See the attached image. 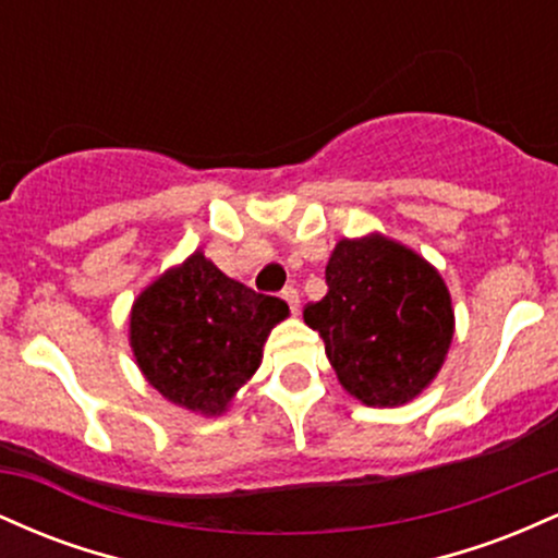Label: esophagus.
Wrapping results in <instances>:
<instances>
[{
    "mask_svg": "<svg viewBox=\"0 0 558 558\" xmlns=\"http://www.w3.org/2000/svg\"><path fill=\"white\" fill-rule=\"evenodd\" d=\"M283 301H286L288 306H291V312H293V315H299V310H301V301H299V291H296V288H291V286H288L286 291H283Z\"/></svg>",
    "mask_w": 558,
    "mask_h": 558,
    "instance_id": "1",
    "label": "esophagus"
}]
</instances>
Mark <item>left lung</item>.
Listing matches in <instances>:
<instances>
[{"mask_svg": "<svg viewBox=\"0 0 558 558\" xmlns=\"http://www.w3.org/2000/svg\"><path fill=\"white\" fill-rule=\"evenodd\" d=\"M328 293L306 304L338 383L367 407H403L435 380L453 341L451 293L414 248L383 233L341 239Z\"/></svg>", "mask_w": 558, "mask_h": 558, "instance_id": "8db88e82", "label": "left lung"}]
</instances>
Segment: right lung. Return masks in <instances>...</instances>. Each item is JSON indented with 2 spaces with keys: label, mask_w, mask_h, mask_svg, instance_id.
Returning <instances> with one entry per match:
<instances>
[{
  "label": "right lung",
  "mask_w": 558,
  "mask_h": 558,
  "mask_svg": "<svg viewBox=\"0 0 558 558\" xmlns=\"http://www.w3.org/2000/svg\"><path fill=\"white\" fill-rule=\"evenodd\" d=\"M291 315L217 270L196 248L138 293L131 306V351L162 399L202 417H220L262 364V349Z\"/></svg>",
  "instance_id": "add662e5"
}]
</instances>
